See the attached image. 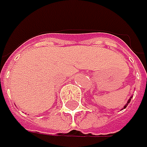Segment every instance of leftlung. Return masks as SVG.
I'll use <instances>...</instances> for the list:
<instances>
[{
	"label": "left lung",
	"mask_w": 147,
	"mask_h": 147,
	"mask_svg": "<svg viewBox=\"0 0 147 147\" xmlns=\"http://www.w3.org/2000/svg\"><path fill=\"white\" fill-rule=\"evenodd\" d=\"M131 99H132V97H131V98H130V99H129V100H128V101H127V103H126V105H125V107H124V108H125V107H126V106H127V105H128V103H129V102H130V101H131Z\"/></svg>",
	"instance_id": "8db88e82"
}]
</instances>
